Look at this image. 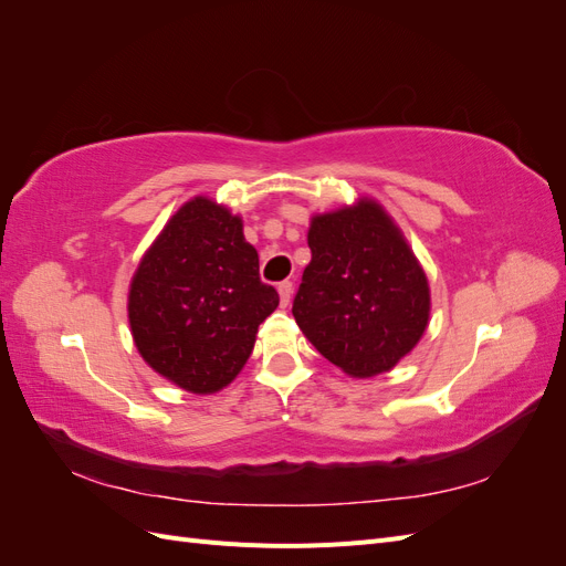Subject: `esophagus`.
<instances>
[{
	"label": "esophagus",
	"instance_id": "esophagus-1",
	"mask_svg": "<svg viewBox=\"0 0 566 566\" xmlns=\"http://www.w3.org/2000/svg\"><path fill=\"white\" fill-rule=\"evenodd\" d=\"M279 297H281V306H287L290 300H293V283L283 281V283L279 285Z\"/></svg>",
	"mask_w": 566,
	"mask_h": 566
}]
</instances>
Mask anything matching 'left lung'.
Returning <instances> with one entry per match:
<instances>
[{"label": "left lung", "mask_w": 566, "mask_h": 566, "mask_svg": "<svg viewBox=\"0 0 566 566\" xmlns=\"http://www.w3.org/2000/svg\"><path fill=\"white\" fill-rule=\"evenodd\" d=\"M293 316L321 356L349 378H375L418 347L430 325V281L385 205L358 196L310 219Z\"/></svg>", "instance_id": "left-lung-1"}]
</instances>
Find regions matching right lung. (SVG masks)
Returning a JSON list of instances; mask_svg holds the SVG:
<instances>
[{
    "mask_svg": "<svg viewBox=\"0 0 566 566\" xmlns=\"http://www.w3.org/2000/svg\"><path fill=\"white\" fill-rule=\"evenodd\" d=\"M279 293L260 281L243 217L193 196L167 219L129 281L127 318L136 352L160 378L217 394L243 370Z\"/></svg>",
    "mask_w": 566,
    "mask_h": 566,
    "instance_id": "1",
    "label": "right lung"
}]
</instances>
